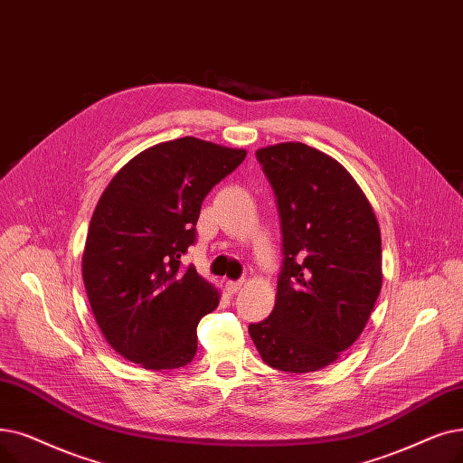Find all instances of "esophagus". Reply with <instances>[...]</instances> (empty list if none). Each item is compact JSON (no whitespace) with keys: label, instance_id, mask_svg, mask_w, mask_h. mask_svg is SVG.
<instances>
[{"label":"esophagus","instance_id":"esophagus-1","mask_svg":"<svg viewBox=\"0 0 463 463\" xmlns=\"http://www.w3.org/2000/svg\"><path fill=\"white\" fill-rule=\"evenodd\" d=\"M242 286H244V281L242 279H236V281H227L225 284V289H227V293H231V295H234V293H238L240 289H242Z\"/></svg>","mask_w":463,"mask_h":463}]
</instances>
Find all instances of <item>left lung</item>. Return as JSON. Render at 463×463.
<instances>
[{
  "label": "left lung",
  "mask_w": 463,
  "mask_h": 463,
  "mask_svg": "<svg viewBox=\"0 0 463 463\" xmlns=\"http://www.w3.org/2000/svg\"><path fill=\"white\" fill-rule=\"evenodd\" d=\"M255 156L276 196L284 259L274 310L248 329L267 365L324 369L355 343L374 308L378 221L355 179L329 155L288 142Z\"/></svg>",
  "instance_id": "8db88e82"
}]
</instances>
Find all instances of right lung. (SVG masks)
Here are the masks:
<instances>
[{
    "instance_id": "obj_1",
    "label": "right lung",
    "mask_w": 463,
    "mask_h": 463,
    "mask_svg": "<svg viewBox=\"0 0 463 463\" xmlns=\"http://www.w3.org/2000/svg\"><path fill=\"white\" fill-rule=\"evenodd\" d=\"M244 149L179 137L136 155L92 213L83 281L109 346L146 369H179L196 354V326L219 293L182 257L196 242L203 200Z\"/></svg>"
}]
</instances>
